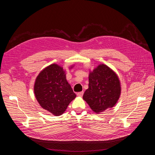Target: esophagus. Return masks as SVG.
<instances>
[{"instance_id":"1","label":"esophagus","mask_w":155,"mask_h":155,"mask_svg":"<svg viewBox=\"0 0 155 155\" xmlns=\"http://www.w3.org/2000/svg\"><path fill=\"white\" fill-rule=\"evenodd\" d=\"M83 91H82V92H78L77 93V95L78 96H80V97H81V96H83Z\"/></svg>"}]
</instances>
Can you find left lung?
Segmentation results:
<instances>
[{
	"label": "left lung",
	"mask_w": 155,
	"mask_h": 155,
	"mask_svg": "<svg viewBox=\"0 0 155 155\" xmlns=\"http://www.w3.org/2000/svg\"><path fill=\"white\" fill-rule=\"evenodd\" d=\"M88 88L83 96L91 109L96 113L114 107L118 101L121 87L114 71L105 64H100L89 74Z\"/></svg>",
	"instance_id": "1"
}]
</instances>
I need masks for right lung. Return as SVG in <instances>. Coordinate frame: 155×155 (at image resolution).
<instances>
[{
    "label": "right lung",
    "instance_id": "right-lung-1",
    "mask_svg": "<svg viewBox=\"0 0 155 155\" xmlns=\"http://www.w3.org/2000/svg\"><path fill=\"white\" fill-rule=\"evenodd\" d=\"M34 93L42 108L55 116L61 115L76 97L67 81L63 68L56 64H50L40 72L35 80Z\"/></svg>",
    "mask_w": 155,
    "mask_h": 155
}]
</instances>
